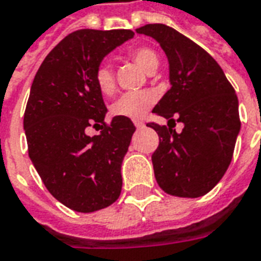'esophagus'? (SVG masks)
<instances>
[{
    "instance_id": "34e87169",
    "label": "esophagus",
    "mask_w": 261,
    "mask_h": 261,
    "mask_svg": "<svg viewBox=\"0 0 261 261\" xmlns=\"http://www.w3.org/2000/svg\"><path fill=\"white\" fill-rule=\"evenodd\" d=\"M135 126H136L137 129L144 128V122H141V121H135Z\"/></svg>"
}]
</instances>
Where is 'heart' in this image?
Segmentation results:
<instances>
[{"label": "heart", "mask_w": 261, "mask_h": 261, "mask_svg": "<svg viewBox=\"0 0 261 261\" xmlns=\"http://www.w3.org/2000/svg\"><path fill=\"white\" fill-rule=\"evenodd\" d=\"M130 58L147 73H153L158 69L159 58L152 48H133L130 51ZM95 83L103 95H112L114 92L116 90L114 74L108 64H102L98 66V69L95 72ZM155 99H156L155 92H152L151 90L126 92V94L121 95L120 98L113 103V116L124 117L129 120H140L141 117H144L147 110L152 106Z\"/></svg>", "instance_id": "heart-1"}]
</instances>
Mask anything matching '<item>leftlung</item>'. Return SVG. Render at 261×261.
Wrapping results in <instances>:
<instances>
[{"instance_id":"1","label":"left lung","mask_w":261,"mask_h":261,"mask_svg":"<svg viewBox=\"0 0 261 261\" xmlns=\"http://www.w3.org/2000/svg\"><path fill=\"white\" fill-rule=\"evenodd\" d=\"M156 40L166 53L171 88L152 113L167 125L149 122L159 136L152 153L156 182L167 195L200 197L227 170L241 128L238 99L223 70L210 54L174 28L147 24L137 28ZM182 122L181 134L170 124Z\"/></svg>"}]
</instances>
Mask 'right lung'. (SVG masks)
Returning a JSON list of instances; mask_svg holds the SVG:
<instances>
[{
  "instance_id": "1",
  "label": "right lung",
  "mask_w": 261,
  "mask_h": 261,
  "mask_svg": "<svg viewBox=\"0 0 261 261\" xmlns=\"http://www.w3.org/2000/svg\"><path fill=\"white\" fill-rule=\"evenodd\" d=\"M133 35L130 30L72 32L46 56L32 82L24 113L28 155L47 191L77 213H94L120 197L121 165L136 128L124 117L105 122L108 109L95 72ZM90 126L101 133L88 137Z\"/></svg>"
}]
</instances>
